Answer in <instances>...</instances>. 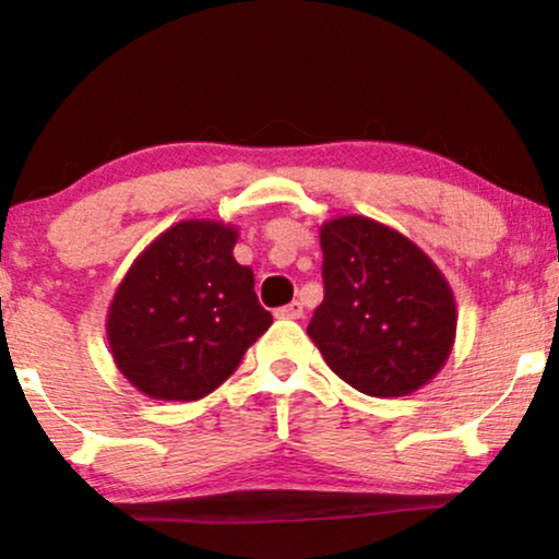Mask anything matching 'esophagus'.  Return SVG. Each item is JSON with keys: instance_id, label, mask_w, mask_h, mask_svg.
I'll use <instances>...</instances> for the list:
<instances>
[{"instance_id": "esophagus-1", "label": "esophagus", "mask_w": 559, "mask_h": 559, "mask_svg": "<svg viewBox=\"0 0 559 559\" xmlns=\"http://www.w3.org/2000/svg\"><path fill=\"white\" fill-rule=\"evenodd\" d=\"M275 317H278V319H301L304 317V304L301 301L286 304V307L275 309Z\"/></svg>"}]
</instances>
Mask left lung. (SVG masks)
<instances>
[{
  "label": "left lung",
  "instance_id": "1",
  "mask_svg": "<svg viewBox=\"0 0 559 559\" xmlns=\"http://www.w3.org/2000/svg\"><path fill=\"white\" fill-rule=\"evenodd\" d=\"M324 299L307 334L326 366L360 393L406 396L440 373L457 330L455 296L427 252L368 217L319 233Z\"/></svg>",
  "mask_w": 559,
  "mask_h": 559
}]
</instances>
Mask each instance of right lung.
Wrapping results in <instances>:
<instances>
[{"label": "right lung", "mask_w": 559, "mask_h": 559, "mask_svg": "<svg viewBox=\"0 0 559 559\" xmlns=\"http://www.w3.org/2000/svg\"><path fill=\"white\" fill-rule=\"evenodd\" d=\"M237 229L186 219L155 237L117 286L107 340L119 373L160 401H197L227 381L273 324L233 255Z\"/></svg>", "instance_id": "right-lung-1"}]
</instances>
